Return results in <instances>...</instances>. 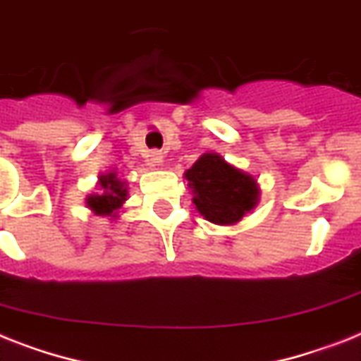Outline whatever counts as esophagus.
I'll return each mask as SVG.
<instances>
[{
    "label": "esophagus",
    "mask_w": 361,
    "mask_h": 361,
    "mask_svg": "<svg viewBox=\"0 0 361 361\" xmlns=\"http://www.w3.org/2000/svg\"><path fill=\"white\" fill-rule=\"evenodd\" d=\"M146 161H148V165L152 166H159L163 163V154L159 150H152L146 154Z\"/></svg>",
    "instance_id": "34e87169"
}]
</instances>
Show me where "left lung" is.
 Segmentation results:
<instances>
[{"mask_svg":"<svg viewBox=\"0 0 361 361\" xmlns=\"http://www.w3.org/2000/svg\"><path fill=\"white\" fill-rule=\"evenodd\" d=\"M185 178L195 192L196 209L213 224H235L259 200L256 180L219 154L202 155L185 172Z\"/></svg>","mask_w":361,"mask_h":361,"instance_id":"left-lung-1","label":"left lung"}]
</instances>
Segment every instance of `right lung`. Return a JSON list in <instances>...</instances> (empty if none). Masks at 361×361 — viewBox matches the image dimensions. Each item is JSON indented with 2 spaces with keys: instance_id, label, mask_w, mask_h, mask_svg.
Here are the masks:
<instances>
[{
  "instance_id": "right-lung-1",
  "label": "right lung",
  "mask_w": 361,
  "mask_h": 361,
  "mask_svg": "<svg viewBox=\"0 0 361 361\" xmlns=\"http://www.w3.org/2000/svg\"><path fill=\"white\" fill-rule=\"evenodd\" d=\"M128 189L124 181H120L114 172L99 176V195H90L87 198V207L94 211L96 215L114 216L116 209L122 207Z\"/></svg>"
}]
</instances>
